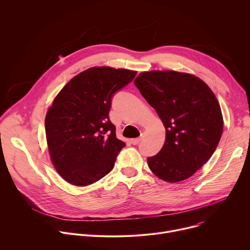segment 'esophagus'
Instances as JSON below:
<instances>
[{
    "label": "esophagus",
    "mask_w": 250,
    "mask_h": 250,
    "mask_svg": "<svg viewBox=\"0 0 250 250\" xmlns=\"http://www.w3.org/2000/svg\"><path fill=\"white\" fill-rule=\"evenodd\" d=\"M143 138H144V135L142 134L139 138H135V139H131V143L133 144V145H137V144H139L142 140H143Z\"/></svg>",
    "instance_id": "34e87169"
}]
</instances>
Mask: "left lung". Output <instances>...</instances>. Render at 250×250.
I'll return each instance as SVG.
<instances>
[{"label":"left lung","instance_id":"8db88e82","mask_svg":"<svg viewBox=\"0 0 250 250\" xmlns=\"http://www.w3.org/2000/svg\"><path fill=\"white\" fill-rule=\"evenodd\" d=\"M166 128L161 151L147 158L158 177L178 182L212 157L223 133V115L211 88L199 78L174 71L141 73L134 82Z\"/></svg>","mask_w":250,"mask_h":250}]
</instances>
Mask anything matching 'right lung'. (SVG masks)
<instances>
[{"instance_id": "obj_1", "label": "right lung", "mask_w": 250, "mask_h": 250, "mask_svg": "<svg viewBox=\"0 0 250 250\" xmlns=\"http://www.w3.org/2000/svg\"><path fill=\"white\" fill-rule=\"evenodd\" d=\"M136 75L125 69L90 68L55 97L46 114L45 132L52 163L67 182L89 185L112 170L126 146L116 138L109 119L112 98Z\"/></svg>"}]
</instances>
